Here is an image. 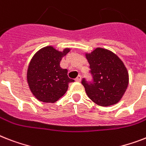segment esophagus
<instances>
[{
	"label": "esophagus",
	"instance_id": "34e87169",
	"mask_svg": "<svg viewBox=\"0 0 146 146\" xmlns=\"http://www.w3.org/2000/svg\"><path fill=\"white\" fill-rule=\"evenodd\" d=\"M75 80H76V82H81L82 76H77L76 78V79H75Z\"/></svg>",
	"mask_w": 146,
	"mask_h": 146
}]
</instances>
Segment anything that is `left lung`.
<instances>
[{
  "instance_id": "left-lung-1",
  "label": "left lung",
  "mask_w": 146,
  "mask_h": 146,
  "mask_svg": "<svg viewBox=\"0 0 146 146\" xmlns=\"http://www.w3.org/2000/svg\"><path fill=\"white\" fill-rule=\"evenodd\" d=\"M90 64L93 82L85 79L82 84L88 97L100 106H109L120 101L129 83L127 70L123 61L111 51L96 48L85 53Z\"/></svg>"
}]
</instances>
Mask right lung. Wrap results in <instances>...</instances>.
Segmentation results:
<instances>
[{
    "label": "right lung",
    "instance_id": "add662e5",
    "mask_svg": "<svg viewBox=\"0 0 146 146\" xmlns=\"http://www.w3.org/2000/svg\"><path fill=\"white\" fill-rule=\"evenodd\" d=\"M70 51L66 48L62 52L52 46L37 51L31 60L27 71V81L31 92L38 100L54 103L64 96L68 84L74 82L67 76V70L60 67L64 56Z\"/></svg>",
    "mask_w": 146,
    "mask_h": 146
}]
</instances>
